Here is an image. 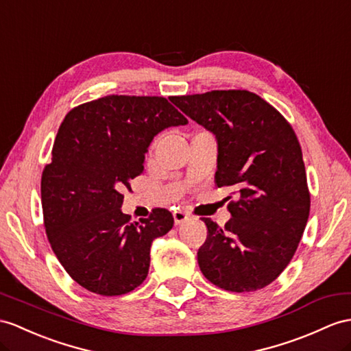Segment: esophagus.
I'll list each match as a JSON object with an SVG mask.
<instances>
[{
	"mask_svg": "<svg viewBox=\"0 0 351 351\" xmlns=\"http://www.w3.org/2000/svg\"><path fill=\"white\" fill-rule=\"evenodd\" d=\"M187 220H189V215H187V213H184V211H182V210L174 211V221H176V225H183L184 221H187Z\"/></svg>",
	"mask_w": 351,
	"mask_h": 351,
	"instance_id": "esophagus-1",
	"label": "esophagus"
}]
</instances>
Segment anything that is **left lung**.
Returning a JSON list of instances; mask_svg holds the SVG:
<instances>
[{"label":"left lung","instance_id":"1","mask_svg":"<svg viewBox=\"0 0 351 351\" xmlns=\"http://www.w3.org/2000/svg\"><path fill=\"white\" fill-rule=\"evenodd\" d=\"M169 99L216 135V184L235 187L238 193L228 205L232 217L223 228L202 219L208 229L198 250L204 277L238 293L268 286L292 261L310 215L302 150L293 128L249 90Z\"/></svg>","mask_w":351,"mask_h":351}]
</instances>
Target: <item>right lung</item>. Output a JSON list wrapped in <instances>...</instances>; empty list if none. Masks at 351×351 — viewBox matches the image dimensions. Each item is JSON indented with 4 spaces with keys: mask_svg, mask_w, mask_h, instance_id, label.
<instances>
[{
    "mask_svg": "<svg viewBox=\"0 0 351 351\" xmlns=\"http://www.w3.org/2000/svg\"><path fill=\"white\" fill-rule=\"evenodd\" d=\"M187 119L164 97L108 95L73 108L43 169L41 205L52 250L89 292L117 296L149 274L150 245L174 225L165 208L132 221L125 187L144 169L152 140Z\"/></svg>",
    "mask_w": 351,
    "mask_h": 351,
    "instance_id": "1",
    "label": "right lung"
}]
</instances>
